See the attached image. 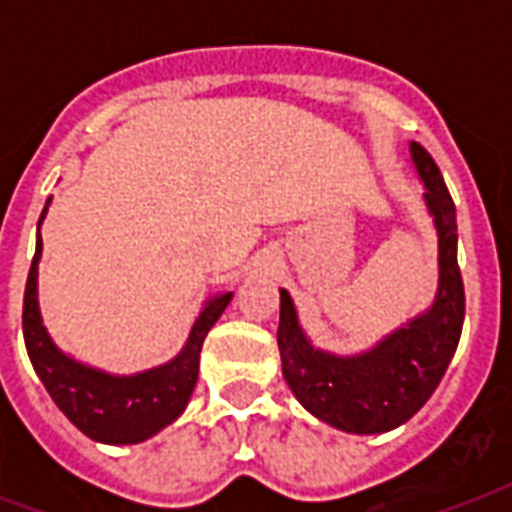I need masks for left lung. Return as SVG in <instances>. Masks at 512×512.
<instances>
[{
    "label": "left lung",
    "mask_w": 512,
    "mask_h": 512,
    "mask_svg": "<svg viewBox=\"0 0 512 512\" xmlns=\"http://www.w3.org/2000/svg\"><path fill=\"white\" fill-rule=\"evenodd\" d=\"M422 201L438 236V289L430 308L377 340L369 350L340 356L316 348L297 319L287 289H279L281 372L300 404L332 428L374 436L404 425L433 396L452 361L465 319V289L457 268V212L436 162L409 143Z\"/></svg>",
    "instance_id": "1"
}]
</instances>
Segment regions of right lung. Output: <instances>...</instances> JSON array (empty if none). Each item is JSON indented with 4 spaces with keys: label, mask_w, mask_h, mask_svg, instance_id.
<instances>
[{
    "label": "right lung",
    "mask_w": 512,
    "mask_h": 512,
    "mask_svg": "<svg viewBox=\"0 0 512 512\" xmlns=\"http://www.w3.org/2000/svg\"><path fill=\"white\" fill-rule=\"evenodd\" d=\"M50 207V199H47ZM42 209L39 228L47 215ZM36 228V255L23 295V340L34 372L58 409L98 444H140L180 417L199 380V353L204 337L231 303L233 292L212 295L193 321L183 350L167 364L135 374H111L76 361L52 342L39 313V260L42 236Z\"/></svg>",
    "instance_id": "add662e5"
}]
</instances>
